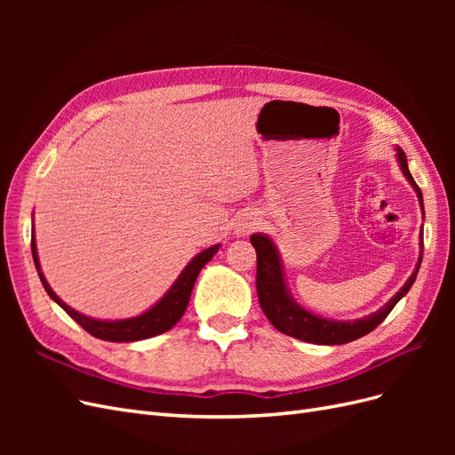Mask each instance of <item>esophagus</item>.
<instances>
[{
    "label": "esophagus",
    "mask_w": 455,
    "mask_h": 455,
    "mask_svg": "<svg viewBox=\"0 0 455 455\" xmlns=\"http://www.w3.org/2000/svg\"><path fill=\"white\" fill-rule=\"evenodd\" d=\"M256 226H258V220L254 216H244L237 222L235 231H237V235H246V233L252 231Z\"/></svg>",
    "instance_id": "obj_1"
}]
</instances>
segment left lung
Masks as SVG:
<instances>
[{"label":"left lung","mask_w":455,"mask_h":455,"mask_svg":"<svg viewBox=\"0 0 455 455\" xmlns=\"http://www.w3.org/2000/svg\"><path fill=\"white\" fill-rule=\"evenodd\" d=\"M396 159H398V167H401L403 174L406 176V180L410 182L411 188L416 189L421 211H423L421 189L418 188L416 180L410 174L406 154L401 148H396ZM251 243L256 249V256H258L256 291H258V301H259L261 311L266 313L269 323L277 328L279 332L301 341L315 343V346H341V343H349L353 339H359L370 334L371 330L383 323L385 316H387L391 309L398 304V299L406 296V292L410 291L411 284H414L418 277L421 258H423V233H421V241H419L421 252H419L418 266L414 273L410 275V279L404 283V286L387 301V304L371 315L363 316V319L330 321V319H324V316L306 311L304 307H299L296 304L284 283V273H283V264H281L277 246L273 244V241L267 235L254 233V235H251Z\"/></svg>","instance_id":"1"}]
</instances>
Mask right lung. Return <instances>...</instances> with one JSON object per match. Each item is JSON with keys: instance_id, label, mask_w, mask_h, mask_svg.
Instances as JSON below:
<instances>
[{"instance_id": "1", "label": "right lung", "mask_w": 455, "mask_h": 455, "mask_svg": "<svg viewBox=\"0 0 455 455\" xmlns=\"http://www.w3.org/2000/svg\"><path fill=\"white\" fill-rule=\"evenodd\" d=\"M218 249H220V244H214V246H211V249L199 252L184 267V271L178 275V279L169 288V292L164 294L157 301V304L151 309H148L146 313H142L139 316H132V319H123V321H99V319H91V316L72 309L70 306H66L64 301L52 292V288L45 281V275L41 273L37 249H36V237L32 235L34 264H36L37 275L41 279V284H44L47 294L54 301H57V304L68 315H70L81 328H85L91 336L104 339V341H117V343L139 341V339H148V338L159 336L163 332H167V330H171L178 321H180L186 307H188V301H189L191 291H194V284L197 281L199 271L204 267L206 261H211V258L218 252Z\"/></svg>"}]
</instances>
